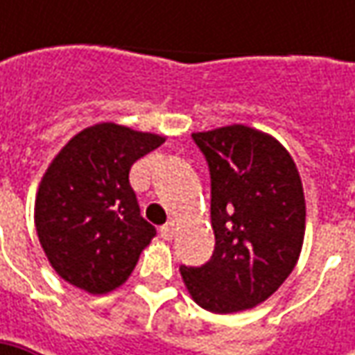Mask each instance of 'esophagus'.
I'll list each match as a JSON object with an SVG mask.
<instances>
[{"label":"esophagus","mask_w":355,"mask_h":355,"mask_svg":"<svg viewBox=\"0 0 355 355\" xmlns=\"http://www.w3.org/2000/svg\"><path fill=\"white\" fill-rule=\"evenodd\" d=\"M159 235H162V239H166V241H171V239L175 237V223L168 221L166 225L159 227Z\"/></svg>","instance_id":"1"}]
</instances>
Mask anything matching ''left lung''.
Segmentation results:
<instances>
[{
	"label": "left lung",
	"instance_id": "1",
	"mask_svg": "<svg viewBox=\"0 0 355 355\" xmlns=\"http://www.w3.org/2000/svg\"><path fill=\"white\" fill-rule=\"evenodd\" d=\"M211 178L215 249L201 266H180L199 306L229 314L266 300L293 272L306 205L291 154L259 130L233 124L191 134Z\"/></svg>",
	"mask_w": 355,
	"mask_h": 355
}]
</instances>
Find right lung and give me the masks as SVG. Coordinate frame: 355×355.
Segmentation results:
<instances>
[{"mask_svg": "<svg viewBox=\"0 0 355 355\" xmlns=\"http://www.w3.org/2000/svg\"><path fill=\"white\" fill-rule=\"evenodd\" d=\"M164 144L112 122L78 132L53 159L35 201V227L59 277L90 294L128 279L156 235L130 185V168Z\"/></svg>", "mask_w": 355, "mask_h": 355, "instance_id": "1", "label": "right lung"}]
</instances>
